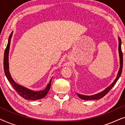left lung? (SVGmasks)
<instances>
[{"instance_id":"8db88e82","label":"left lung","mask_w":125,"mask_h":125,"mask_svg":"<svg viewBox=\"0 0 125 125\" xmlns=\"http://www.w3.org/2000/svg\"><path fill=\"white\" fill-rule=\"evenodd\" d=\"M118 42H119V45H118V51H119V60H120V67H119V69L118 71V73L117 77L115 78V79L113 81L112 84L107 87L106 89H105V90H103V91L100 92V93H97L96 94L92 95H85L83 94H80L77 93L78 96L80 97V98L82 99V100H99V99L102 98V97L105 96V95L106 94L108 93V92L110 91V90L112 89L113 87L114 86V85L115 84L117 81L118 80V79L120 77L121 73H122V68H123V54H122V50H121V40L120 37H118Z\"/></svg>"}]
</instances>
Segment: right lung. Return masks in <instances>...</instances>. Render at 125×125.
<instances>
[{
	"label": "right lung",
	"mask_w": 125,
	"mask_h": 125,
	"mask_svg": "<svg viewBox=\"0 0 125 125\" xmlns=\"http://www.w3.org/2000/svg\"><path fill=\"white\" fill-rule=\"evenodd\" d=\"M13 32H12L11 35H10L9 38H8V42L7 45L6 49L4 51V61H3V63H4V73L6 74V76L7 80L9 81V83H11L12 86L13 88V89L16 90L17 93L19 94L20 96L23 97V98L25 99V100H37L39 99L43 98L47 93H48L49 89H50L51 85V81L52 79L51 80L50 82L49 83H48L47 87L45 89L41 90V91H33L29 89L24 87L23 86L18 84V83H15L14 80L12 79V77L10 74V71H9V62H8V54H9V51H10V43H11V39L12 36Z\"/></svg>",
	"instance_id": "right-lung-1"
}]
</instances>
